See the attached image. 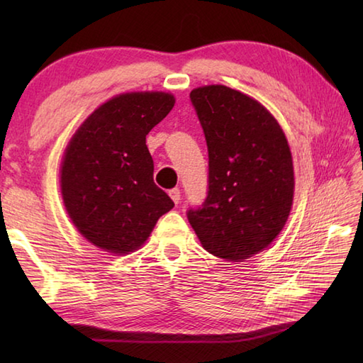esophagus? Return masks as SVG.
I'll return each instance as SVG.
<instances>
[{
  "mask_svg": "<svg viewBox=\"0 0 363 363\" xmlns=\"http://www.w3.org/2000/svg\"><path fill=\"white\" fill-rule=\"evenodd\" d=\"M168 195L173 199L174 204H179V201H181V190L179 189H172L168 191Z\"/></svg>",
  "mask_w": 363,
  "mask_h": 363,
  "instance_id": "esophagus-1",
  "label": "esophagus"
}]
</instances>
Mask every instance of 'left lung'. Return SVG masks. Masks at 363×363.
<instances>
[{
	"label": "left lung",
	"mask_w": 363,
	"mask_h": 363,
	"mask_svg": "<svg viewBox=\"0 0 363 363\" xmlns=\"http://www.w3.org/2000/svg\"><path fill=\"white\" fill-rule=\"evenodd\" d=\"M190 99L209 151V189L187 218L207 252L242 262L264 251L289 218L290 146L273 115L242 91L204 86Z\"/></svg>",
	"instance_id": "1"
}]
</instances>
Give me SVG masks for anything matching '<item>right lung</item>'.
Segmentation results:
<instances>
[{
  "instance_id": "1",
  "label": "right lung",
  "mask_w": 363,
  "mask_h": 363,
  "mask_svg": "<svg viewBox=\"0 0 363 363\" xmlns=\"http://www.w3.org/2000/svg\"><path fill=\"white\" fill-rule=\"evenodd\" d=\"M164 91H130L99 106L68 143L60 167L65 209L98 248H140L162 215L173 209L152 179L146 135L173 109Z\"/></svg>"
}]
</instances>
